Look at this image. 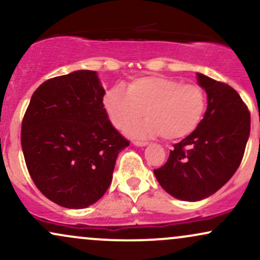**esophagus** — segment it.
Listing matches in <instances>:
<instances>
[{
    "label": "esophagus",
    "mask_w": 260,
    "mask_h": 260,
    "mask_svg": "<svg viewBox=\"0 0 260 260\" xmlns=\"http://www.w3.org/2000/svg\"><path fill=\"white\" fill-rule=\"evenodd\" d=\"M133 144L137 147H145L148 144V142H143V140H133Z\"/></svg>",
    "instance_id": "1"
}]
</instances>
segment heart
<instances>
[{"mask_svg": "<svg viewBox=\"0 0 260 260\" xmlns=\"http://www.w3.org/2000/svg\"><path fill=\"white\" fill-rule=\"evenodd\" d=\"M104 109L112 126L124 131L144 115L147 121L132 128V134L150 137L161 134L169 140L194 132L207 109L205 92L199 84L183 83L162 76L131 80L126 90L113 86L105 92Z\"/></svg>", "mask_w": 260, "mask_h": 260, "instance_id": "b5f03b06", "label": "heart"}]
</instances>
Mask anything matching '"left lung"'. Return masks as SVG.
<instances>
[{"mask_svg": "<svg viewBox=\"0 0 260 260\" xmlns=\"http://www.w3.org/2000/svg\"><path fill=\"white\" fill-rule=\"evenodd\" d=\"M198 80L208 95L204 118L154 170L169 194L188 202L211 196L234 176L250 132L249 110L232 86L199 73Z\"/></svg>", "mask_w": 260, "mask_h": 260, "instance_id": "1", "label": "left lung"}]
</instances>
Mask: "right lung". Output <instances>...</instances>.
<instances>
[{"label": "right lung", "instance_id": "obj_1", "mask_svg": "<svg viewBox=\"0 0 260 260\" xmlns=\"http://www.w3.org/2000/svg\"><path fill=\"white\" fill-rule=\"evenodd\" d=\"M104 95L95 71H76L44 82L24 113L26 169L38 189L61 207L83 209L99 201L118 153L129 145L107 117Z\"/></svg>", "mask_w": 260, "mask_h": 260}]
</instances>
